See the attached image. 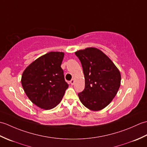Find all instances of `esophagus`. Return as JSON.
Instances as JSON below:
<instances>
[{
    "label": "esophagus",
    "mask_w": 147,
    "mask_h": 147,
    "mask_svg": "<svg viewBox=\"0 0 147 147\" xmlns=\"http://www.w3.org/2000/svg\"><path fill=\"white\" fill-rule=\"evenodd\" d=\"M70 83L72 85H73V84L74 83V79H72V80L70 81Z\"/></svg>",
    "instance_id": "34e87169"
}]
</instances>
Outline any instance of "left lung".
I'll use <instances>...</instances> for the list:
<instances>
[{"mask_svg": "<svg viewBox=\"0 0 147 147\" xmlns=\"http://www.w3.org/2000/svg\"><path fill=\"white\" fill-rule=\"evenodd\" d=\"M82 65L85 86L78 93L81 102L93 111H100L110 104L121 85V73L104 52L95 47L75 52Z\"/></svg>", "mask_w": 147, "mask_h": 147, "instance_id": "obj_1", "label": "left lung"}]
</instances>
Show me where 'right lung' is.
I'll list each match as a JSON object with an SVG mask.
<instances>
[{
  "instance_id": "1",
  "label": "right lung",
  "mask_w": 147,
  "mask_h": 147,
  "mask_svg": "<svg viewBox=\"0 0 147 147\" xmlns=\"http://www.w3.org/2000/svg\"><path fill=\"white\" fill-rule=\"evenodd\" d=\"M62 52H51L38 58L24 71L21 84L28 97L38 107L50 110L62 100L68 84L61 68Z\"/></svg>"
}]
</instances>
